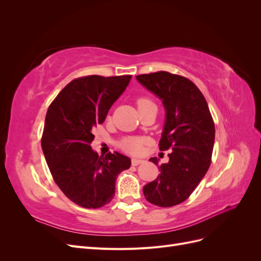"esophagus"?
Wrapping results in <instances>:
<instances>
[{
    "instance_id": "34e87169",
    "label": "esophagus",
    "mask_w": 261,
    "mask_h": 261,
    "mask_svg": "<svg viewBox=\"0 0 261 261\" xmlns=\"http://www.w3.org/2000/svg\"><path fill=\"white\" fill-rule=\"evenodd\" d=\"M143 162H144V160L137 159V158H134V159H132V164H133V165H138V164L143 163Z\"/></svg>"
}]
</instances>
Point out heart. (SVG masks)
<instances>
[{"instance_id": "heart-1", "label": "heart", "mask_w": 261, "mask_h": 261, "mask_svg": "<svg viewBox=\"0 0 261 261\" xmlns=\"http://www.w3.org/2000/svg\"><path fill=\"white\" fill-rule=\"evenodd\" d=\"M149 105H153L151 101L146 98H140L137 101V108L138 110L147 107ZM122 147L123 149H125L126 151L132 152V153H139L143 151V147H144V139L141 138H137V137H128L125 138L122 141Z\"/></svg>"}]
</instances>
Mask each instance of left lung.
I'll return each instance as SVG.
<instances>
[{
    "mask_svg": "<svg viewBox=\"0 0 261 261\" xmlns=\"http://www.w3.org/2000/svg\"><path fill=\"white\" fill-rule=\"evenodd\" d=\"M136 80L161 100L165 118L160 150H172L169 162L159 167L160 174L144 186V195L155 206H175L185 201L206 175L215 124L206 99L187 78L162 70L138 75ZM149 161L159 164L155 156Z\"/></svg>",
    "mask_w": 261,
    "mask_h": 261,
    "instance_id": "8db88e82",
    "label": "left lung"
}]
</instances>
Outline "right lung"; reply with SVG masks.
<instances>
[{"label": "right lung", "instance_id": "1", "mask_svg": "<svg viewBox=\"0 0 261 261\" xmlns=\"http://www.w3.org/2000/svg\"><path fill=\"white\" fill-rule=\"evenodd\" d=\"M130 75L77 78L63 89L46 112L42 151L55 183L84 208H100L113 199L117 175L130 167L120 152L99 155L90 144L92 128L105 122Z\"/></svg>", "mask_w": 261, "mask_h": 261}]
</instances>
